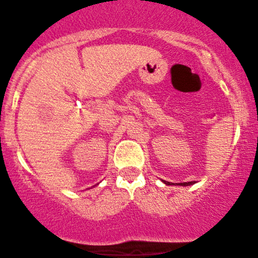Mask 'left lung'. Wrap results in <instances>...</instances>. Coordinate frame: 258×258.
Returning a JSON list of instances; mask_svg holds the SVG:
<instances>
[{
	"instance_id": "1",
	"label": "left lung",
	"mask_w": 258,
	"mask_h": 258,
	"mask_svg": "<svg viewBox=\"0 0 258 258\" xmlns=\"http://www.w3.org/2000/svg\"><path fill=\"white\" fill-rule=\"evenodd\" d=\"M164 183H165V184H167V185H183V186H186V185H191V184H194L195 180H191V182L176 183V184H173V183H171V182H166V180H164Z\"/></svg>"
}]
</instances>
